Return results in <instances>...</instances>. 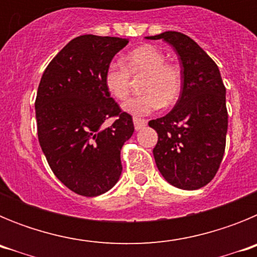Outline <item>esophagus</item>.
Segmentation results:
<instances>
[{
    "instance_id": "34e87169",
    "label": "esophagus",
    "mask_w": 257,
    "mask_h": 257,
    "mask_svg": "<svg viewBox=\"0 0 257 257\" xmlns=\"http://www.w3.org/2000/svg\"><path fill=\"white\" fill-rule=\"evenodd\" d=\"M134 126H135V130H140L143 127L147 126V121L145 119H142V118H138V117H134Z\"/></svg>"
}]
</instances>
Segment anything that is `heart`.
<instances>
[{
    "label": "heart",
    "instance_id": "heart-1",
    "mask_svg": "<svg viewBox=\"0 0 257 257\" xmlns=\"http://www.w3.org/2000/svg\"><path fill=\"white\" fill-rule=\"evenodd\" d=\"M144 76L140 83L139 96L123 104V109L134 115H147L161 105H174L183 90L180 65L166 60V54L153 45H143L127 52L123 65L109 63L104 73V85L117 100H126L130 95L133 79Z\"/></svg>",
    "mask_w": 257,
    "mask_h": 257
}]
</instances>
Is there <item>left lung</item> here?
<instances>
[{"instance_id": "1", "label": "left lung", "mask_w": 257, "mask_h": 257, "mask_svg": "<svg viewBox=\"0 0 257 257\" xmlns=\"http://www.w3.org/2000/svg\"><path fill=\"white\" fill-rule=\"evenodd\" d=\"M147 38L169 42L178 52L183 73V90L174 109L149 121L158 134L156 165L174 187L199 189L215 178L225 152V86L216 63L190 37L169 31Z\"/></svg>"}]
</instances>
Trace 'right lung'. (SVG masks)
Wrapping results in <instances>:
<instances>
[{
	"instance_id": "1",
	"label": "right lung",
	"mask_w": 257,
	"mask_h": 257,
	"mask_svg": "<svg viewBox=\"0 0 257 257\" xmlns=\"http://www.w3.org/2000/svg\"><path fill=\"white\" fill-rule=\"evenodd\" d=\"M127 44L94 35L73 38L50 61L38 86V142L56 178L79 196H100L121 176V149L134 122L110 97L104 73ZM110 117L115 121L106 126Z\"/></svg>"
}]
</instances>
